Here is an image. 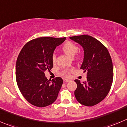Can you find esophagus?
Listing matches in <instances>:
<instances>
[{
  "label": "esophagus",
  "mask_w": 127,
  "mask_h": 127,
  "mask_svg": "<svg viewBox=\"0 0 127 127\" xmlns=\"http://www.w3.org/2000/svg\"><path fill=\"white\" fill-rule=\"evenodd\" d=\"M69 81H70V80H69V79H64V82H69Z\"/></svg>",
  "instance_id": "1"
}]
</instances>
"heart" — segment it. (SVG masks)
<instances>
[{
	"label": "heart",
	"instance_id": "b5f03b06",
	"mask_svg": "<svg viewBox=\"0 0 127 127\" xmlns=\"http://www.w3.org/2000/svg\"><path fill=\"white\" fill-rule=\"evenodd\" d=\"M63 51L65 53L66 55L68 56L73 58L75 56L77 52L78 51V47L77 45L73 42H70V41H67L64 44L63 46ZM52 60H53V63L56 62V57L55 54H53V57H52ZM61 74L64 77H68L70 74V71L69 69H64L61 72Z\"/></svg>",
	"mask_w": 127,
	"mask_h": 127
}]
</instances>
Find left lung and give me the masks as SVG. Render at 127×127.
I'll use <instances>...</instances> for the list:
<instances>
[{
    "instance_id": "left-lung-1",
    "label": "left lung",
    "mask_w": 127,
    "mask_h": 127,
    "mask_svg": "<svg viewBox=\"0 0 127 127\" xmlns=\"http://www.w3.org/2000/svg\"><path fill=\"white\" fill-rule=\"evenodd\" d=\"M69 38L83 48V61L80 68L87 72L85 83L74 80L77 84L74 95L81 105L94 106L107 96L112 86L113 78L112 58L106 47L92 36L81 35Z\"/></svg>"
}]
</instances>
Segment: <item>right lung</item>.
<instances>
[{
    "instance_id": "add662e5",
    "label": "right lung",
    "mask_w": 127,
    "mask_h": 127,
    "mask_svg": "<svg viewBox=\"0 0 127 127\" xmlns=\"http://www.w3.org/2000/svg\"><path fill=\"white\" fill-rule=\"evenodd\" d=\"M66 37H39L24 45L16 61L15 77L17 86L29 103L45 107L57 99L63 85L62 78L47 80L46 71L51 70L54 51Z\"/></svg>"
}]
</instances>
